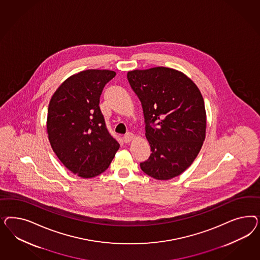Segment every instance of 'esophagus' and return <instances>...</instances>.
<instances>
[{"label": "esophagus", "instance_id": "1", "mask_svg": "<svg viewBox=\"0 0 260 260\" xmlns=\"http://www.w3.org/2000/svg\"><path fill=\"white\" fill-rule=\"evenodd\" d=\"M134 138V134L133 133H127L123 136V139L125 143H128V142L132 141Z\"/></svg>", "mask_w": 260, "mask_h": 260}]
</instances>
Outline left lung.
<instances>
[{
  "mask_svg": "<svg viewBox=\"0 0 260 260\" xmlns=\"http://www.w3.org/2000/svg\"><path fill=\"white\" fill-rule=\"evenodd\" d=\"M141 101L151 153L142 171L157 180L180 175L192 164L206 137L204 99L183 72L165 67L128 71Z\"/></svg>",
  "mask_w": 260,
  "mask_h": 260,
  "instance_id": "1",
  "label": "left lung"
}]
</instances>
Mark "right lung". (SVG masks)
<instances>
[{
  "mask_svg": "<svg viewBox=\"0 0 260 260\" xmlns=\"http://www.w3.org/2000/svg\"><path fill=\"white\" fill-rule=\"evenodd\" d=\"M115 71L87 70L64 80L48 105V140L57 157L71 173L91 178L104 173L116 151L99 107L105 85Z\"/></svg>",
  "mask_w": 260,
  "mask_h": 260,
  "instance_id": "obj_1",
  "label": "right lung"
}]
</instances>
